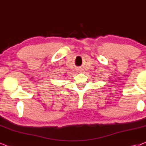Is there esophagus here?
<instances>
[{"label":"esophagus","instance_id":"esophagus-1","mask_svg":"<svg viewBox=\"0 0 146 146\" xmlns=\"http://www.w3.org/2000/svg\"><path fill=\"white\" fill-rule=\"evenodd\" d=\"M83 72V69L82 68H78L77 69V72Z\"/></svg>","mask_w":146,"mask_h":146}]
</instances>
